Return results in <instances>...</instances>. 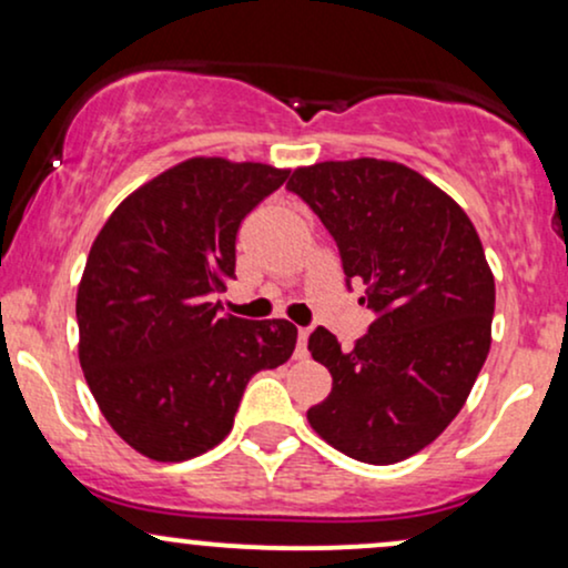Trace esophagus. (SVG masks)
Segmentation results:
<instances>
[{"label": "esophagus", "instance_id": "esophagus-1", "mask_svg": "<svg viewBox=\"0 0 568 568\" xmlns=\"http://www.w3.org/2000/svg\"><path fill=\"white\" fill-rule=\"evenodd\" d=\"M306 338H310V328H298V347H296L298 357H306Z\"/></svg>", "mask_w": 568, "mask_h": 568}]
</instances>
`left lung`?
Segmentation results:
<instances>
[{
  "instance_id": "left-lung-1",
  "label": "left lung",
  "mask_w": 568,
  "mask_h": 568,
  "mask_svg": "<svg viewBox=\"0 0 568 568\" xmlns=\"http://www.w3.org/2000/svg\"><path fill=\"white\" fill-rule=\"evenodd\" d=\"M336 240L347 285L361 280L376 321L355 347L315 328L310 352L334 376L306 410L336 452L395 465L429 446L465 406L491 347L494 275L473 221L400 162L361 158L293 171Z\"/></svg>"
}]
</instances>
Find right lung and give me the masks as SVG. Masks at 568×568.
I'll use <instances>...</instances> for the list:
<instances>
[{
  "label": "right lung",
  "mask_w": 568,
  "mask_h": 568,
  "mask_svg": "<svg viewBox=\"0 0 568 568\" xmlns=\"http://www.w3.org/2000/svg\"><path fill=\"white\" fill-rule=\"evenodd\" d=\"M288 179L262 162L192 158L116 205L77 291L80 363L128 446L184 462L230 435L245 384L293 355L288 321L219 315L243 219Z\"/></svg>",
  "instance_id": "add662e5"
}]
</instances>
